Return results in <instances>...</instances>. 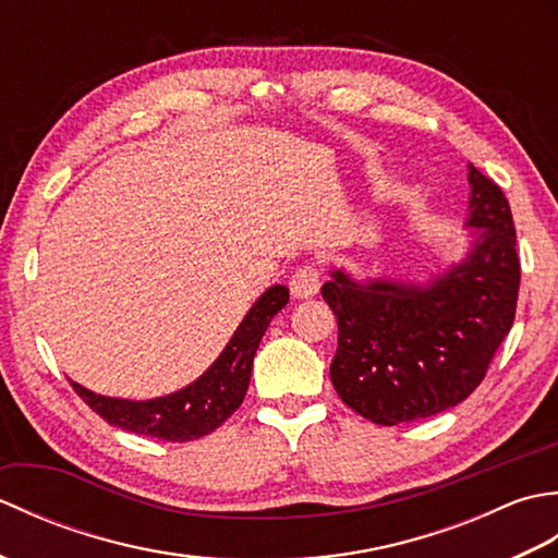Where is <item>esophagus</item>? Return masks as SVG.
<instances>
[{
	"label": "esophagus",
	"instance_id": "34e87169",
	"mask_svg": "<svg viewBox=\"0 0 558 558\" xmlns=\"http://www.w3.org/2000/svg\"><path fill=\"white\" fill-rule=\"evenodd\" d=\"M322 288V280H318V270L314 266H302L300 270L292 272L290 278V292L292 298L298 300H310Z\"/></svg>",
	"mask_w": 558,
	"mask_h": 558
}]
</instances>
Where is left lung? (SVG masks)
I'll return each instance as SVG.
<instances>
[{
  "label": "left lung",
  "instance_id": "left-lung-1",
  "mask_svg": "<svg viewBox=\"0 0 558 558\" xmlns=\"http://www.w3.org/2000/svg\"><path fill=\"white\" fill-rule=\"evenodd\" d=\"M468 244L424 280L328 270L324 300L338 318L330 381L374 424L417 422L475 390L515 318L520 260L504 192L468 162Z\"/></svg>",
  "mask_w": 558,
  "mask_h": 558
}]
</instances>
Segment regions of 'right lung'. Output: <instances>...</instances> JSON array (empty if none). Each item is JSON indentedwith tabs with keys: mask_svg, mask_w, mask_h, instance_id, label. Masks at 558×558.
Here are the masks:
<instances>
[{
	"mask_svg": "<svg viewBox=\"0 0 558 558\" xmlns=\"http://www.w3.org/2000/svg\"><path fill=\"white\" fill-rule=\"evenodd\" d=\"M288 302L290 290L286 286H270L244 314L242 324L236 326L218 360L192 384L174 393L129 400L100 396L76 381H71V386L88 402L93 412H98L105 422L120 426L124 432L162 438V441H194V438L216 432L242 405L258 342L272 316Z\"/></svg>",
	"mask_w": 558,
	"mask_h": 558,
	"instance_id": "add662e5",
	"label": "right lung"
}]
</instances>
